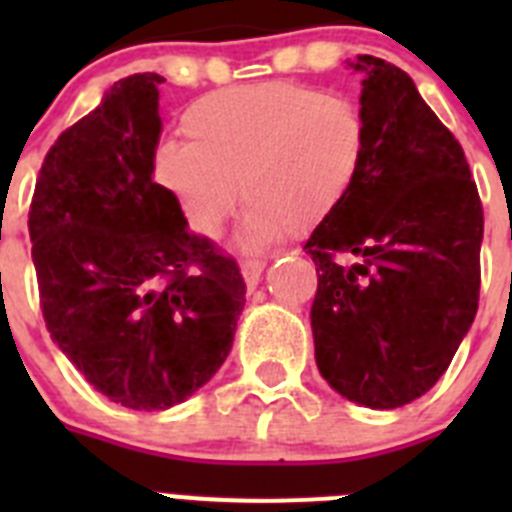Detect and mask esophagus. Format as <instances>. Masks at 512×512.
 I'll list each match as a JSON object with an SVG mask.
<instances>
[{"label":"esophagus","instance_id":"obj_1","mask_svg":"<svg viewBox=\"0 0 512 512\" xmlns=\"http://www.w3.org/2000/svg\"><path fill=\"white\" fill-rule=\"evenodd\" d=\"M261 271H264V261H259V259L241 261V274H243V279H246V284L251 289L256 287V284H259Z\"/></svg>","mask_w":512,"mask_h":512}]
</instances>
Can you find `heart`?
Wrapping results in <instances>:
<instances>
[{
	"mask_svg": "<svg viewBox=\"0 0 512 512\" xmlns=\"http://www.w3.org/2000/svg\"><path fill=\"white\" fill-rule=\"evenodd\" d=\"M187 140H164L153 179L202 238L248 202L246 238L277 241L328 220L359 174L364 117L348 97L264 81L200 97L182 117Z\"/></svg>",
	"mask_w": 512,
	"mask_h": 512,
	"instance_id": "obj_1",
	"label": "heart"
}]
</instances>
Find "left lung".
<instances>
[{
	"mask_svg": "<svg viewBox=\"0 0 512 512\" xmlns=\"http://www.w3.org/2000/svg\"><path fill=\"white\" fill-rule=\"evenodd\" d=\"M364 158L305 243L315 361L346 400L392 410L449 369L479 305L485 212L459 140L392 63L359 56Z\"/></svg>",
	"mask_w": 512,
	"mask_h": 512,
	"instance_id": "obj_1",
	"label": "left lung"
}]
</instances>
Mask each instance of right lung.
I'll list each match as a JSON object with an SVG mask.
<instances>
[{
  "label": "right lung",
  "mask_w": 512,
  "mask_h": 512,
  "mask_svg": "<svg viewBox=\"0 0 512 512\" xmlns=\"http://www.w3.org/2000/svg\"><path fill=\"white\" fill-rule=\"evenodd\" d=\"M161 81H115L58 135L27 217L51 338L94 390L146 413L210 382L246 305L233 256L153 182Z\"/></svg>",
  "instance_id": "obj_1"
}]
</instances>
